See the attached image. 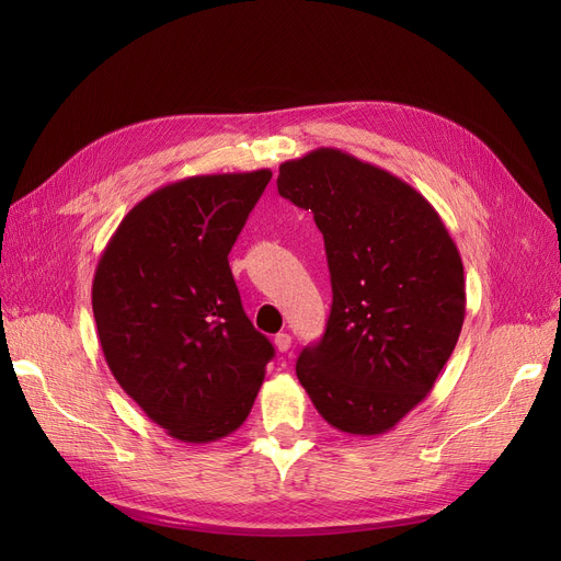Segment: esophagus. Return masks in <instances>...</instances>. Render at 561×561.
<instances>
[{
    "instance_id": "1",
    "label": "esophagus",
    "mask_w": 561,
    "mask_h": 561,
    "mask_svg": "<svg viewBox=\"0 0 561 561\" xmlns=\"http://www.w3.org/2000/svg\"><path fill=\"white\" fill-rule=\"evenodd\" d=\"M274 344H276V348H278L280 353H285L287 348L293 346V336L287 334V332H278V334H276V339H274Z\"/></svg>"
}]
</instances>
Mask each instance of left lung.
Returning a JSON list of instances; mask_svg holds the SVG:
<instances>
[{"label": "left lung", "mask_w": 561, "mask_h": 561, "mask_svg": "<svg viewBox=\"0 0 561 561\" xmlns=\"http://www.w3.org/2000/svg\"><path fill=\"white\" fill-rule=\"evenodd\" d=\"M278 194L325 239L332 311L297 379L332 428L381 435L426 398L466 318L463 262L414 186L342 149L278 168Z\"/></svg>", "instance_id": "1"}]
</instances>
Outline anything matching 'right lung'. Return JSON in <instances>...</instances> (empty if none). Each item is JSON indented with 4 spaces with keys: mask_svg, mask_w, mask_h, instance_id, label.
Instances as JSON below:
<instances>
[{
    "mask_svg": "<svg viewBox=\"0 0 561 561\" xmlns=\"http://www.w3.org/2000/svg\"><path fill=\"white\" fill-rule=\"evenodd\" d=\"M271 171L194 175L145 196L93 276V316L114 379L182 443H215L248 419L274 358L229 268Z\"/></svg>",
    "mask_w": 561,
    "mask_h": 561,
    "instance_id": "obj_1",
    "label": "right lung"
}]
</instances>
